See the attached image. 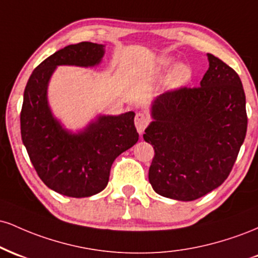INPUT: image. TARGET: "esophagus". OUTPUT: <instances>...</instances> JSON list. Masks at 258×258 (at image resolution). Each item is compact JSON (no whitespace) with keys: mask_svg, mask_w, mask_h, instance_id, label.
Here are the masks:
<instances>
[{"mask_svg":"<svg viewBox=\"0 0 258 258\" xmlns=\"http://www.w3.org/2000/svg\"><path fill=\"white\" fill-rule=\"evenodd\" d=\"M148 123H149V117H148L146 114H143V112H138V114L136 115L135 125H136V128H137V131L139 133H142L144 131V130H146Z\"/></svg>","mask_w":258,"mask_h":258,"instance_id":"obj_1","label":"esophagus"}]
</instances>
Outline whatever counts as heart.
Listing matches in <instances>:
<instances>
[{
    "label": "heart",
    "instance_id": "obj_1",
    "mask_svg": "<svg viewBox=\"0 0 258 258\" xmlns=\"http://www.w3.org/2000/svg\"><path fill=\"white\" fill-rule=\"evenodd\" d=\"M172 65V60L171 59H162L160 61V69L161 70H167L168 68ZM191 76V70L190 68L186 64H178L173 69V72L170 75V84L172 86H180L185 84Z\"/></svg>",
    "mask_w": 258,
    "mask_h": 258
}]
</instances>
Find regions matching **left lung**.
I'll return each instance as SVG.
<instances>
[{
	"label": "left lung",
	"mask_w": 258,
	"mask_h": 258,
	"mask_svg": "<svg viewBox=\"0 0 258 258\" xmlns=\"http://www.w3.org/2000/svg\"><path fill=\"white\" fill-rule=\"evenodd\" d=\"M209 69L198 87H179L154 100L144 141L154 148L149 182L156 193L191 201L220 186L246 136L241 80L207 53Z\"/></svg>",
	"instance_id": "obj_1"
}]
</instances>
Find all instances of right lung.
<instances>
[{
	"label": "right lung",
	"instance_id": "obj_1",
	"mask_svg": "<svg viewBox=\"0 0 258 258\" xmlns=\"http://www.w3.org/2000/svg\"><path fill=\"white\" fill-rule=\"evenodd\" d=\"M103 55V44H69L38 65L24 91L20 112L23 143L44 184L67 197L86 198L102 191L109 182L114 160L138 141L133 111L99 116L79 133L65 131L53 117L47 87L55 68L94 67Z\"/></svg>",
	"mask_w": 258,
	"mask_h": 258
}]
</instances>
